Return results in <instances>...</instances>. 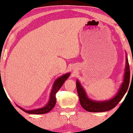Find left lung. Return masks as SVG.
I'll return each instance as SVG.
<instances>
[{
    "label": "left lung",
    "mask_w": 133,
    "mask_h": 133,
    "mask_svg": "<svg viewBox=\"0 0 133 133\" xmlns=\"http://www.w3.org/2000/svg\"><path fill=\"white\" fill-rule=\"evenodd\" d=\"M125 68L124 72V81L121 84L117 95L110 99L106 101H94L89 99L87 96L86 92L78 80L76 81L77 91L79 97L80 103L84 109L90 112H102L112 110L119 103L123 96L125 95L130 81V68L128 63V59L125 56ZM133 74V71H132ZM133 76V75H132Z\"/></svg>",
    "instance_id": "1"
}]
</instances>
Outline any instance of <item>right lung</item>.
I'll return each mask as SVG.
<instances>
[{
    "mask_svg": "<svg viewBox=\"0 0 133 133\" xmlns=\"http://www.w3.org/2000/svg\"><path fill=\"white\" fill-rule=\"evenodd\" d=\"M70 75V73H67V74L62 75L60 77H58L56 80L55 83L53 84V86H52V90H51V94H50V98L49 101H48V103H47V105H45V106L42 107V108L32 110H26L21 108L20 107L18 106V107H19L20 109L22 110L23 111L27 113V114H44L50 112V111L54 108V107L55 106L56 101V94L58 92V90L60 89L61 87L62 86L63 84H64L65 81L68 78Z\"/></svg>",
    "mask_w": 133,
    "mask_h": 133,
    "instance_id": "1",
    "label": "right lung"
}]
</instances>
